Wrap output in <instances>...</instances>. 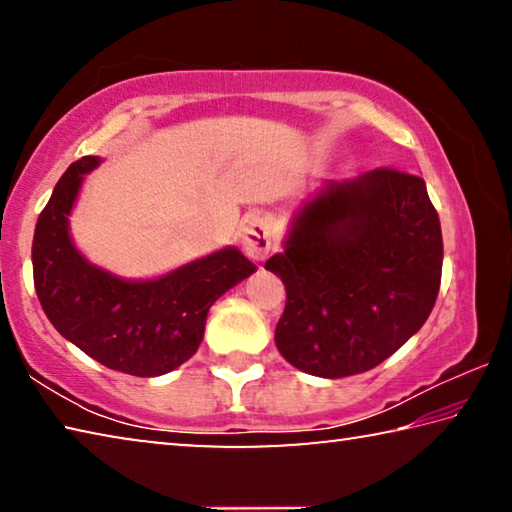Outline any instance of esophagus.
<instances>
[{
  "mask_svg": "<svg viewBox=\"0 0 512 512\" xmlns=\"http://www.w3.org/2000/svg\"><path fill=\"white\" fill-rule=\"evenodd\" d=\"M241 239H244V250L250 259H257L262 262L266 255L271 253L273 248V230L262 214H250L244 225V232H241Z\"/></svg>",
  "mask_w": 512,
  "mask_h": 512,
  "instance_id": "34e87169",
  "label": "esophagus"
}]
</instances>
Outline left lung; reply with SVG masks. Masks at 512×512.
<instances>
[{"instance_id":"left-lung-1","label":"left lung","mask_w":512,"mask_h":512,"mask_svg":"<svg viewBox=\"0 0 512 512\" xmlns=\"http://www.w3.org/2000/svg\"><path fill=\"white\" fill-rule=\"evenodd\" d=\"M264 268L287 289L275 345L291 366L325 379L379 366L438 298L443 232L427 185L395 169L327 180Z\"/></svg>"}]
</instances>
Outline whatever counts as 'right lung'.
Wrapping results in <instances>:
<instances>
[{
  "label": "right lung",
  "mask_w": 512,
  "mask_h": 512,
  "mask_svg": "<svg viewBox=\"0 0 512 512\" xmlns=\"http://www.w3.org/2000/svg\"><path fill=\"white\" fill-rule=\"evenodd\" d=\"M97 155L69 164L33 235V284L42 309L69 343L110 370L158 377L192 359L207 311L257 268L235 246L153 280H124L85 259L69 235V214Z\"/></svg>",
  "instance_id": "1"
}]
</instances>
